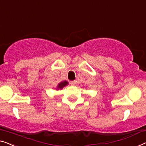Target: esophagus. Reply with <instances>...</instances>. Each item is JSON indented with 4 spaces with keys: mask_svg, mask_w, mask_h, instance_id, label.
Listing matches in <instances>:
<instances>
[{
    "mask_svg": "<svg viewBox=\"0 0 146 146\" xmlns=\"http://www.w3.org/2000/svg\"><path fill=\"white\" fill-rule=\"evenodd\" d=\"M76 83H77V80H72V81L70 82L71 85H72V86H75Z\"/></svg>",
    "mask_w": 146,
    "mask_h": 146,
    "instance_id": "esophagus-1",
    "label": "esophagus"
}]
</instances>
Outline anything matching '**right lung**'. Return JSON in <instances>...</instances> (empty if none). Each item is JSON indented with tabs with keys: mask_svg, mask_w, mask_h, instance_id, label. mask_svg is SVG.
Instances as JSON below:
<instances>
[{
	"mask_svg": "<svg viewBox=\"0 0 146 146\" xmlns=\"http://www.w3.org/2000/svg\"><path fill=\"white\" fill-rule=\"evenodd\" d=\"M67 84H68V82H67L66 80H64V81H62L58 84L57 90H59V89H60V90H61V89H62L64 86H66V85H67Z\"/></svg>",
	"mask_w": 146,
	"mask_h": 146,
	"instance_id": "add662e5",
	"label": "right lung"
}]
</instances>
